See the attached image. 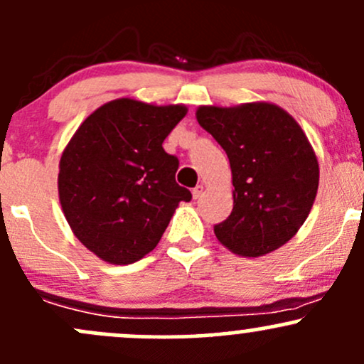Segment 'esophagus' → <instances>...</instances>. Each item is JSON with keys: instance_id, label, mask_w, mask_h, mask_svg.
I'll return each instance as SVG.
<instances>
[{"instance_id": "34e87169", "label": "esophagus", "mask_w": 364, "mask_h": 364, "mask_svg": "<svg viewBox=\"0 0 364 364\" xmlns=\"http://www.w3.org/2000/svg\"><path fill=\"white\" fill-rule=\"evenodd\" d=\"M202 193H204V185H197V186H195V188L192 190V195H193V198H198V197H202Z\"/></svg>"}]
</instances>
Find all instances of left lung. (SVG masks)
<instances>
[{
    "instance_id": "8db88e82",
    "label": "left lung",
    "mask_w": 364,
    "mask_h": 364,
    "mask_svg": "<svg viewBox=\"0 0 364 364\" xmlns=\"http://www.w3.org/2000/svg\"><path fill=\"white\" fill-rule=\"evenodd\" d=\"M195 117L230 160L233 209L214 227L216 239L246 258L284 246L307 220L319 186L316 151L298 122L265 101L198 106Z\"/></svg>"
}]
</instances>
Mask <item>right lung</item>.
I'll return each mask as SVG.
<instances>
[{
	"label": "right lung",
	"instance_id": "add662e5",
	"mask_svg": "<svg viewBox=\"0 0 364 364\" xmlns=\"http://www.w3.org/2000/svg\"><path fill=\"white\" fill-rule=\"evenodd\" d=\"M185 105L156 106L122 97L83 120L59 162V200L76 239L102 262L129 265L153 251L179 202L178 159L164 139Z\"/></svg>",
	"mask_w": 364,
	"mask_h": 364
}]
</instances>
